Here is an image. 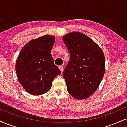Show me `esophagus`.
I'll return each mask as SVG.
<instances>
[{
  "label": "esophagus",
  "instance_id": "esophagus-1",
  "mask_svg": "<svg viewBox=\"0 0 127 127\" xmlns=\"http://www.w3.org/2000/svg\"><path fill=\"white\" fill-rule=\"evenodd\" d=\"M59 68L61 70V72L63 73V65H60Z\"/></svg>",
  "mask_w": 127,
  "mask_h": 127
}]
</instances>
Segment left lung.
I'll list each match as a JSON object with an SVG mask.
<instances>
[{
    "instance_id": "8db88e82",
    "label": "left lung",
    "mask_w": 127,
    "mask_h": 127,
    "mask_svg": "<svg viewBox=\"0 0 127 127\" xmlns=\"http://www.w3.org/2000/svg\"><path fill=\"white\" fill-rule=\"evenodd\" d=\"M70 53L63 72L67 90L73 97L82 100L98 88L105 72L103 51L91 38L80 32H72L63 37Z\"/></svg>"
}]
</instances>
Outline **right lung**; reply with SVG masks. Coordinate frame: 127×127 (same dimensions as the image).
<instances>
[{
  "label": "right lung",
  "mask_w": 127,
  "mask_h": 127,
  "mask_svg": "<svg viewBox=\"0 0 127 127\" xmlns=\"http://www.w3.org/2000/svg\"><path fill=\"white\" fill-rule=\"evenodd\" d=\"M54 42L55 37L49 35L33 39L18 55L15 65L17 78L32 95H42L49 91L54 79L61 74L51 55Z\"/></svg>",
  "instance_id": "1"
}]
</instances>
